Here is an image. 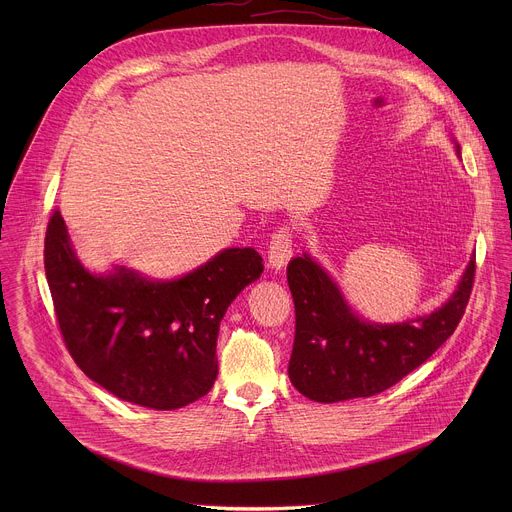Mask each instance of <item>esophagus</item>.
I'll return each mask as SVG.
<instances>
[{"mask_svg":"<svg viewBox=\"0 0 512 512\" xmlns=\"http://www.w3.org/2000/svg\"><path fill=\"white\" fill-rule=\"evenodd\" d=\"M291 245H294V233H291L289 227H281L275 231L269 239V251H267V261L273 269H281L289 257H291Z\"/></svg>","mask_w":512,"mask_h":512,"instance_id":"34e87169","label":"esophagus"}]
</instances>
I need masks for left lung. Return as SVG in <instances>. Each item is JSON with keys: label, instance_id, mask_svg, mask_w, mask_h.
Returning <instances> with one entry per match:
<instances>
[{"label": "left lung", "instance_id": "8db88e82", "mask_svg": "<svg viewBox=\"0 0 512 512\" xmlns=\"http://www.w3.org/2000/svg\"><path fill=\"white\" fill-rule=\"evenodd\" d=\"M460 152V148H458ZM476 275V257L437 312L391 326L358 320L336 283L308 255L291 259L287 283L296 306L289 381L312 401L373 397L423 364L458 328Z\"/></svg>", "mask_w": 512, "mask_h": 512}]
</instances>
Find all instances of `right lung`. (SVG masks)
<instances>
[{"mask_svg":"<svg viewBox=\"0 0 512 512\" xmlns=\"http://www.w3.org/2000/svg\"><path fill=\"white\" fill-rule=\"evenodd\" d=\"M255 249H225L176 281L129 269L93 275L72 253L56 208L44 239V269L62 340L77 367L123 401L170 411L214 385L218 326L259 279Z\"/></svg>","mask_w":512,"mask_h":512,"instance_id":"obj_1","label":"right lung"}]
</instances>
